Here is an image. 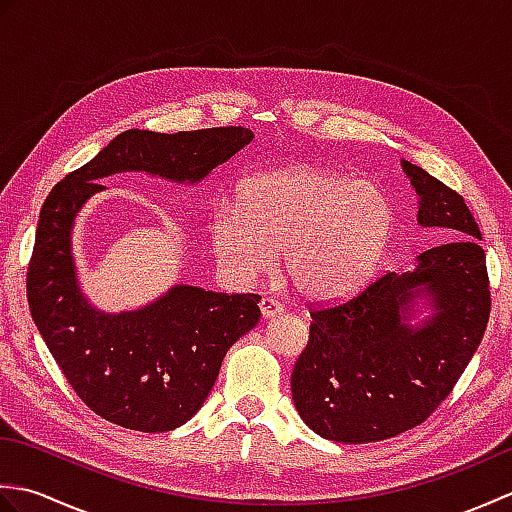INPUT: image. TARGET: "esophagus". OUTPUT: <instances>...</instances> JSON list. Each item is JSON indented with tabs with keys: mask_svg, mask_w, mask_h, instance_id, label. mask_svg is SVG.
Returning a JSON list of instances; mask_svg holds the SVG:
<instances>
[{
	"mask_svg": "<svg viewBox=\"0 0 512 512\" xmlns=\"http://www.w3.org/2000/svg\"><path fill=\"white\" fill-rule=\"evenodd\" d=\"M259 310H262V314L268 319V317H277V314L284 312V306H281L277 299L266 295V297H262V301H259Z\"/></svg>",
	"mask_w": 512,
	"mask_h": 512,
	"instance_id": "esophagus-1",
	"label": "esophagus"
}]
</instances>
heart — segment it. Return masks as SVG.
<instances>
[{"instance_id":"b5f03b06","label":"heart","mask_w":512,"mask_h":512,"mask_svg":"<svg viewBox=\"0 0 512 512\" xmlns=\"http://www.w3.org/2000/svg\"><path fill=\"white\" fill-rule=\"evenodd\" d=\"M239 211L217 206L209 235L228 275L250 281L281 268L308 299H334L374 273L396 226L394 202L374 182L323 169L255 173L237 193Z\"/></svg>"}]
</instances>
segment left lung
Wrapping results in <instances>:
<instances>
[{"instance_id":"8db88e82","label":"left lung","mask_w":512,"mask_h":512,"mask_svg":"<svg viewBox=\"0 0 512 512\" xmlns=\"http://www.w3.org/2000/svg\"><path fill=\"white\" fill-rule=\"evenodd\" d=\"M418 222L453 242L424 250L411 273H385L356 295L310 306V336L292 369V400L321 438L363 444L418 427L447 400L486 332L491 281L464 198L418 165ZM424 291L439 312L413 331L404 310Z\"/></svg>"}]
</instances>
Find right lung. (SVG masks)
I'll use <instances>...</instances> for the list:
<instances>
[{
	"label": "right lung",
	"mask_w": 512,
	"mask_h": 512,
	"mask_svg": "<svg viewBox=\"0 0 512 512\" xmlns=\"http://www.w3.org/2000/svg\"><path fill=\"white\" fill-rule=\"evenodd\" d=\"M250 140L244 127L127 129L48 193L26 273L28 306L68 385L96 416L145 433L187 422L209 396L228 347L262 317V297L176 286L143 310H94L76 288L70 253L76 213L103 189L94 180L134 169L195 182Z\"/></svg>",
	"instance_id": "add662e5"
}]
</instances>
